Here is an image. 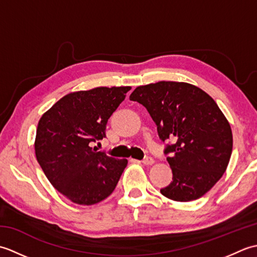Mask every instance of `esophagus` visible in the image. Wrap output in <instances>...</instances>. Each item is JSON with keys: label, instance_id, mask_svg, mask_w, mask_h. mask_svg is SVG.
Wrapping results in <instances>:
<instances>
[{"label": "esophagus", "instance_id": "esophagus-1", "mask_svg": "<svg viewBox=\"0 0 257 257\" xmlns=\"http://www.w3.org/2000/svg\"><path fill=\"white\" fill-rule=\"evenodd\" d=\"M143 163L145 166H151V165H154V163H155V160L152 159L151 157H147L143 160Z\"/></svg>", "mask_w": 257, "mask_h": 257}]
</instances>
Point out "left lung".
I'll list each match as a JSON object with an SVG mask.
<instances>
[{
	"instance_id": "obj_1",
	"label": "left lung",
	"mask_w": 257,
	"mask_h": 257,
	"mask_svg": "<svg viewBox=\"0 0 257 257\" xmlns=\"http://www.w3.org/2000/svg\"><path fill=\"white\" fill-rule=\"evenodd\" d=\"M130 100L147 108L162 141L173 181L160 190L166 198L188 202L204 195L225 172L233 148L230 122L213 98L182 81L139 86Z\"/></svg>"
}]
</instances>
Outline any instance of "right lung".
I'll use <instances>...</instances> for the list:
<instances>
[{
  "mask_svg": "<svg viewBox=\"0 0 257 257\" xmlns=\"http://www.w3.org/2000/svg\"><path fill=\"white\" fill-rule=\"evenodd\" d=\"M130 86L97 87L67 94L43 113L37 124L35 156L48 181L76 204L92 205L112 193L127 167L92 149L106 137L109 117Z\"/></svg>",
  "mask_w": 257,
  "mask_h": 257,
  "instance_id": "right-lung-1",
  "label": "right lung"
}]
</instances>
